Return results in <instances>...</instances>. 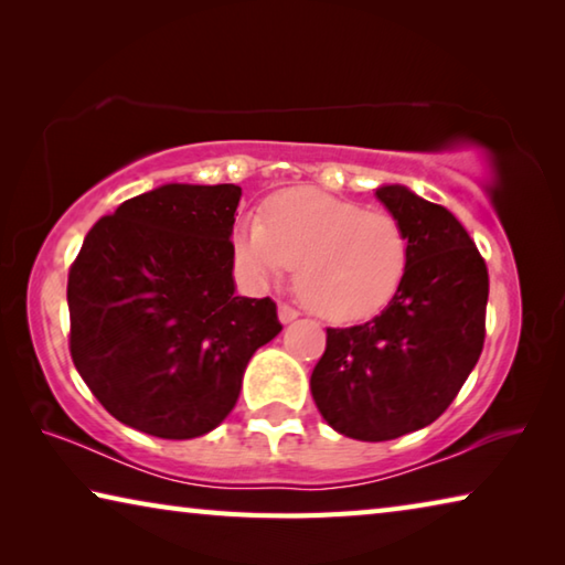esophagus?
Wrapping results in <instances>:
<instances>
[{"mask_svg":"<svg viewBox=\"0 0 565 565\" xmlns=\"http://www.w3.org/2000/svg\"><path fill=\"white\" fill-rule=\"evenodd\" d=\"M294 319H299V311H296L294 306H289V303H279V321L291 323Z\"/></svg>","mask_w":565,"mask_h":565,"instance_id":"esophagus-1","label":"esophagus"}]
</instances>
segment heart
<instances>
[{
    "label": "heart",
    "instance_id": "b5f03b06",
    "mask_svg": "<svg viewBox=\"0 0 565 565\" xmlns=\"http://www.w3.org/2000/svg\"><path fill=\"white\" fill-rule=\"evenodd\" d=\"M234 256L254 284L279 281L296 266L299 299L329 321H361L398 294L408 269V236L379 209L289 189L274 196L264 222L236 226Z\"/></svg>",
    "mask_w": 565,
    "mask_h": 565
}]
</instances>
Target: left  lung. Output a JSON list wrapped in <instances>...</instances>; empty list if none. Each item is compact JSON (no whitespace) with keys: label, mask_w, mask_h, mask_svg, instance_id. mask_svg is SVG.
I'll return each instance as SVG.
<instances>
[{"label":"left lung","mask_w":565,"mask_h":565,"mask_svg":"<svg viewBox=\"0 0 565 565\" xmlns=\"http://www.w3.org/2000/svg\"><path fill=\"white\" fill-rule=\"evenodd\" d=\"M376 199L408 236V269L384 311L327 329L311 396L327 424L356 441H391L444 414L483 349L489 271L448 209L404 184Z\"/></svg>","instance_id":"left-lung-1"}]
</instances>
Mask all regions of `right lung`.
Wrapping results in <instances>:
<instances>
[{
    "label": "right lung",
    "instance_id": "add662e5",
    "mask_svg": "<svg viewBox=\"0 0 565 565\" xmlns=\"http://www.w3.org/2000/svg\"><path fill=\"white\" fill-rule=\"evenodd\" d=\"M242 186L161 184L102 216L70 271L74 366L109 414L186 441L236 406L248 359L279 337L276 303L236 296Z\"/></svg>",
    "mask_w": 565,
    "mask_h": 565
}]
</instances>
